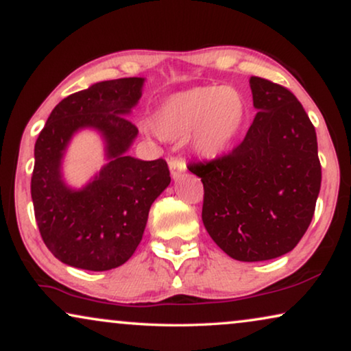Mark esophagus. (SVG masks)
Wrapping results in <instances>:
<instances>
[{
  "label": "esophagus",
  "mask_w": 351,
  "mask_h": 351,
  "mask_svg": "<svg viewBox=\"0 0 351 351\" xmlns=\"http://www.w3.org/2000/svg\"><path fill=\"white\" fill-rule=\"evenodd\" d=\"M186 164L181 159H171L170 160V173L173 180H180V178L186 173Z\"/></svg>",
  "instance_id": "34e87169"
}]
</instances>
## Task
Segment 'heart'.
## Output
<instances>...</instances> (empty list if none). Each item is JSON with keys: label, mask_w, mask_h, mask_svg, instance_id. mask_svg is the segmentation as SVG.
Returning <instances> with one entry per match:
<instances>
[{"label": "heart", "mask_w": 351, "mask_h": 351, "mask_svg": "<svg viewBox=\"0 0 351 351\" xmlns=\"http://www.w3.org/2000/svg\"><path fill=\"white\" fill-rule=\"evenodd\" d=\"M246 103L240 92L224 86H199L165 97L156 108L152 127L167 140L191 134V146L202 159H218L243 130Z\"/></svg>", "instance_id": "1"}]
</instances>
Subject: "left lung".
<instances>
[{"instance_id": "left-lung-1", "label": "left lung", "mask_w": 351, "mask_h": 351, "mask_svg": "<svg viewBox=\"0 0 351 351\" xmlns=\"http://www.w3.org/2000/svg\"><path fill=\"white\" fill-rule=\"evenodd\" d=\"M258 110L230 154L192 164L204 182L202 221L227 256L258 263L289 253L312 223L322 187L317 132L288 88L250 77Z\"/></svg>"}]
</instances>
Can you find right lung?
Here are the masks:
<instances>
[{
    "label": "right lung",
    "instance_id": "right-lung-1",
    "mask_svg": "<svg viewBox=\"0 0 351 351\" xmlns=\"http://www.w3.org/2000/svg\"><path fill=\"white\" fill-rule=\"evenodd\" d=\"M145 77L92 84L53 108L34 145L32 199L49 251L71 267L103 272L127 263L143 239L149 208L169 187L164 159L128 156L138 128L127 119ZM93 130L107 164L82 188L62 176V159L76 132Z\"/></svg>",
    "mask_w": 351,
    "mask_h": 351
}]
</instances>
